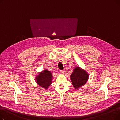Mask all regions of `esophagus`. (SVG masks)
Here are the masks:
<instances>
[{
  "label": "esophagus",
  "mask_w": 120,
  "mask_h": 120,
  "mask_svg": "<svg viewBox=\"0 0 120 120\" xmlns=\"http://www.w3.org/2000/svg\"><path fill=\"white\" fill-rule=\"evenodd\" d=\"M60 72H61V73L63 74L64 73V72H65V71L64 70H60Z\"/></svg>",
  "instance_id": "obj_1"
}]
</instances>
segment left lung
Here are the masks:
<instances>
[{
	"label": "left lung",
	"mask_w": 120,
	"mask_h": 120,
	"mask_svg": "<svg viewBox=\"0 0 120 120\" xmlns=\"http://www.w3.org/2000/svg\"><path fill=\"white\" fill-rule=\"evenodd\" d=\"M71 79L74 89H78L86 83L89 79V75L84 70L77 67L75 68L71 74Z\"/></svg>",
	"instance_id": "8db88e82"
}]
</instances>
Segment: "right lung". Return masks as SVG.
<instances>
[{"mask_svg": "<svg viewBox=\"0 0 120 120\" xmlns=\"http://www.w3.org/2000/svg\"><path fill=\"white\" fill-rule=\"evenodd\" d=\"M52 75L50 71L46 70L40 73L36 77L37 82L40 86L44 89H48L52 83Z\"/></svg>", "mask_w": 120, "mask_h": 120, "instance_id": "right-lung-1", "label": "right lung"}]
</instances>
